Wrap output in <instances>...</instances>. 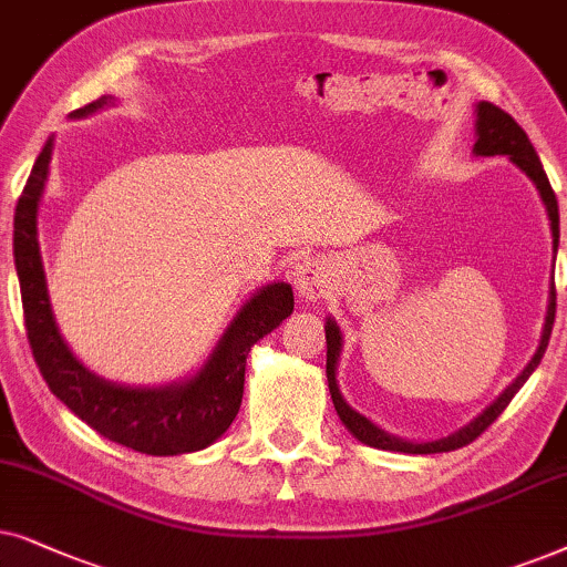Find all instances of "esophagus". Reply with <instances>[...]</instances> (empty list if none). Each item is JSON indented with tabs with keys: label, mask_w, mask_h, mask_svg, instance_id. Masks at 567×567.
<instances>
[{
	"label": "esophagus",
	"mask_w": 567,
	"mask_h": 567,
	"mask_svg": "<svg viewBox=\"0 0 567 567\" xmlns=\"http://www.w3.org/2000/svg\"><path fill=\"white\" fill-rule=\"evenodd\" d=\"M292 282H296L300 298L319 300L329 288V267L321 259L308 256V259H300L292 267Z\"/></svg>",
	"instance_id": "esophagus-1"
}]
</instances>
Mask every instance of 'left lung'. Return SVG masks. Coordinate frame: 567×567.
I'll return each mask as SVG.
<instances>
[{"label": "left lung", "mask_w": 567, "mask_h": 567, "mask_svg": "<svg viewBox=\"0 0 567 567\" xmlns=\"http://www.w3.org/2000/svg\"><path fill=\"white\" fill-rule=\"evenodd\" d=\"M477 142H474V155L482 157H493V155H508L511 163H516L520 171L526 173L534 181V186L539 188L542 202L547 207V217H549V228H553V248L557 251V240H560V213H557V199L553 186H549V178L545 168H542L539 155L534 153L529 137L520 126L513 121L511 113H505L497 109V105L480 101L477 103ZM553 323H555V282L549 288V306H547V316H545V329H542V339L537 352L529 360V365L516 375V381L511 386H505L501 396L495 399L487 410H482L477 417H474L470 425L458 427L456 433H451L446 437H437V441H425V443H414V441H404V437H396L381 430L379 425H373L371 420L362 417L360 412H354L350 404L344 402L342 394H339V383H337V360L339 352H342V331H339L334 319H327V381H329V394L331 402H334V410L339 414V420L344 422V427L358 437L360 443L365 446L381 449V451H402V454H443V451H454L462 449L466 443H472L474 437H480L485 430L493 425V422L501 417V412L511 404V399L516 396V391L529 381V375L534 373V368L542 362V354L547 350L549 334H553Z\"/></svg>", "instance_id": "left-lung-1"}]
</instances>
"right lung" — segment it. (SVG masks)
Listing matches in <instances>:
<instances>
[{
	"label": "right lung",
	"mask_w": 567,
	"mask_h": 567,
	"mask_svg": "<svg viewBox=\"0 0 567 567\" xmlns=\"http://www.w3.org/2000/svg\"><path fill=\"white\" fill-rule=\"evenodd\" d=\"M111 103L113 97L103 95L85 109L72 111L70 116H90ZM51 153H54V137L43 145L22 188L14 209L12 238L25 331L38 371L49 383L51 394L62 399L95 433L118 446L150 456H176L207 449L230 427L240 410L246 358L251 347L292 313L296 306L292 288L288 282H271L256 290L240 306L213 354L192 379L155 389L121 386L101 379L74 358L59 334L51 311L47 271L38 248V202L49 178Z\"/></svg>",
	"instance_id": "obj_1"
}]
</instances>
